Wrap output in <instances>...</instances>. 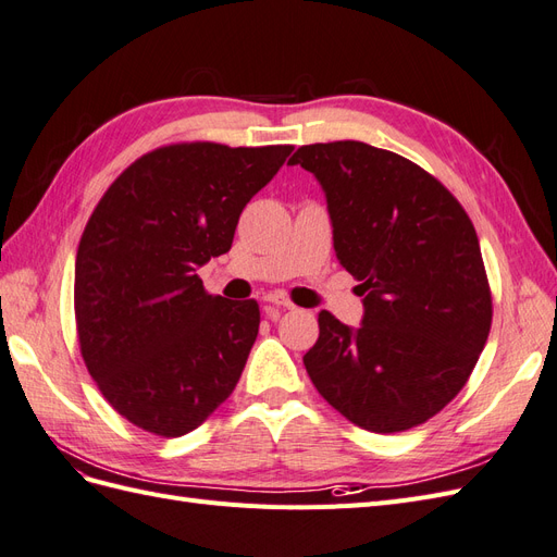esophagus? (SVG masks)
<instances>
[{"mask_svg": "<svg viewBox=\"0 0 557 557\" xmlns=\"http://www.w3.org/2000/svg\"><path fill=\"white\" fill-rule=\"evenodd\" d=\"M262 301H264L267 307H276V309H293L295 307L293 301L285 297L283 293H269V295L262 297Z\"/></svg>", "mask_w": 557, "mask_h": 557, "instance_id": "esophagus-1", "label": "esophagus"}]
</instances>
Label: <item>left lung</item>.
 <instances>
[{
  "label": "left lung",
  "instance_id": "left-lung-1",
  "mask_svg": "<svg viewBox=\"0 0 557 557\" xmlns=\"http://www.w3.org/2000/svg\"><path fill=\"white\" fill-rule=\"evenodd\" d=\"M290 164L327 197L334 250L360 281L352 332L330 311L305 367L323 399L362 430L423 425L458 395L493 323L476 230L423 166L362 141L299 146Z\"/></svg>",
  "mask_w": 557,
  "mask_h": 557
}]
</instances>
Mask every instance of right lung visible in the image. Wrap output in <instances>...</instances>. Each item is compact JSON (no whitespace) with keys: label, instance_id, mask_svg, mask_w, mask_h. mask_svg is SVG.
<instances>
[{"label":"right lung","instance_id":"add662e5","mask_svg":"<svg viewBox=\"0 0 557 557\" xmlns=\"http://www.w3.org/2000/svg\"><path fill=\"white\" fill-rule=\"evenodd\" d=\"M290 153L160 146L97 201L76 252L78 348L99 393L139 430L188 434L237 385L260 307L209 295L197 267L230 250L244 207Z\"/></svg>","mask_w":557,"mask_h":557}]
</instances>
